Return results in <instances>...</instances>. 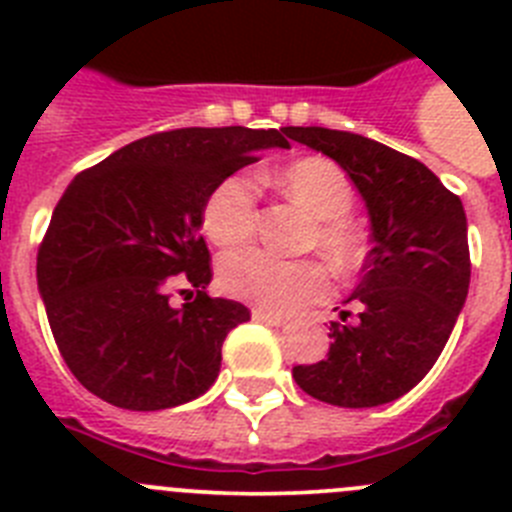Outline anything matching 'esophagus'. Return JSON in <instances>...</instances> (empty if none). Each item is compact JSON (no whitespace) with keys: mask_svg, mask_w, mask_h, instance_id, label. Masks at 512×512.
<instances>
[{"mask_svg":"<svg viewBox=\"0 0 512 512\" xmlns=\"http://www.w3.org/2000/svg\"><path fill=\"white\" fill-rule=\"evenodd\" d=\"M251 315H253V320H261V323H266V325H284V323H287V318H282V315H274V312L261 310V307H253Z\"/></svg>","mask_w":512,"mask_h":512,"instance_id":"esophagus-1","label":"esophagus"}]
</instances>
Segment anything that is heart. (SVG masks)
<instances>
[{
  "instance_id": "heart-1",
  "label": "heart",
  "mask_w": 512,
  "mask_h": 512,
  "mask_svg": "<svg viewBox=\"0 0 512 512\" xmlns=\"http://www.w3.org/2000/svg\"><path fill=\"white\" fill-rule=\"evenodd\" d=\"M289 200L312 215L305 248H318L333 271L351 277L369 256V241L351 217L356 192L346 171L330 158L307 156L271 176ZM256 228V184L243 174L225 176L202 205V230L217 246H238ZM223 292L266 312H295L330 292L328 269L318 259H277L261 248H241L220 259Z\"/></svg>"
}]
</instances>
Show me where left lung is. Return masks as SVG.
Instances as JSON below:
<instances>
[{"mask_svg":"<svg viewBox=\"0 0 512 512\" xmlns=\"http://www.w3.org/2000/svg\"><path fill=\"white\" fill-rule=\"evenodd\" d=\"M354 182L372 220L364 277L341 320L330 323L328 359L300 364V390L338 408H377L410 392L441 356L469 292L467 215L418 158L372 138L328 128H287Z\"/></svg>","mask_w":512,"mask_h":512,"instance_id":"8db88e82","label":"left lung"}]
</instances>
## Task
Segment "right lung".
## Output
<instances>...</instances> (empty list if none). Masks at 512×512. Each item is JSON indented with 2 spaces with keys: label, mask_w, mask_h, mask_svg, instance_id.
Wrapping results in <instances>:
<instances>
[{
  "label": "right lung",
  "mask_w": 512,
  "mask_h": 512,
  "mask_svg": "<svg viewBox=\"0 0 512 512\" xmlns=\"http://www.w3.org/2000/svg\"><path fill=\"white\" fill-rule=\"evenodd\" d=\"M289 148L279 130L153 133L81 171L38 248V289L63 361L115 408L164 410L205 395L246 305L207 295L202 205L225 176ZM187 286L182 308L170 289Z\"/></svg>",
  "instance_id": "right-lung-1"
}]
</instances>
